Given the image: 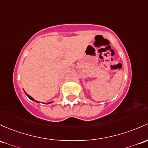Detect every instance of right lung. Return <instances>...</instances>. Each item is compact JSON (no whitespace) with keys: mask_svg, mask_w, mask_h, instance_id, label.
Wrapping results in <instances>:
<instances>
[{"mask_svg":"<svg viewBox=\"0 0 148 148\" xmlns=\"http://www.w3.org/2000/svg\"><path fill=\"white\" fill-rule=\"evenodd\" d=\"M25 94H26V93H25ZM26 95H27V96H28V98H29V99H31V100H32V101H35V100H34V99H32V97H31V96H29V95H28V94H26ZM36 101V102H38V101Z\"/></svg>","mask_w":148,"mask_h":148,"instance_id":"right-lung-1","label":"right lung"}]
</instances>
